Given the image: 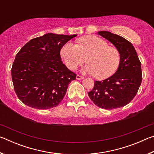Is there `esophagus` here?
<instances>
[{"mask_svg": "<svg viewBox=\"0 0 154 154\" xmlns=\"http://www.w3.org/2000/svg\"><path fill=\"white\" fill-rule=\"evenodd\" d=\"M76 79H79V80H81V79H84V77H83V76H81V75H77V77H76Z\"/></svg>", "mask_w": 154, "mask_h": 154, "instance_id": "34e87169", "label": "esophagus"}]
</instances>
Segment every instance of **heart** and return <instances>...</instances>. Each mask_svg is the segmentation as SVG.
Here are the masks:
<instances>
[{
    "instance_id": "obj_1",
    "label": "heart",
    "mask_w": 154,
    "mask_h": 154,
    "mask_svg": "<svg viewBox=\"0 0 154 154\" xmlns=\"http://www.w3.org/2000/svg\"><path fill=\"white\" fill-rule=\"evenodd\" d=\"M60 56L66 66L75 70L85 61L88 63L82 69L84 73L93 74L98 79H105L117 71L120 62V54L118 49L109 46L105 40L97 36L82 37L76 45L71 42L65 44Z\"/></svg>"
}]
</instances>
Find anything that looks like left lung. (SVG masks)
I'll return each instance as SVG.
<instances>
[{"label": "left lung", "instance_id": "obj_1", "mask_svg": "<svg viewBox=\"0 0 154 154\" xmlns=\"http://www.w3.org/2000/svg\"><path fill=\"white\" fill-rule=\"evenodd\" d=\"M98 34L118 49L120 62L112 76L103 81H95L88 96L100 108L122 107L134 98L141 84V64L134 46L126 38L108 31H99Z\"/></svg>", "mask_w": 154, "mask_h": 154}]
</instances>
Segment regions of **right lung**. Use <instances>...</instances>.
Returning a JSON list of instances; mask_svg holds the SVG:
<instances>
[{"mask_svg": "<svg viewBox=\"0 0 154 154\" xmlns=\"http://www.w3.org/2000/svg\"><path fill=\"white\" fill-rule=\"evenodd\" d=\"M77 35L47 33L32 38L17 54L11 68L17 97L37 109L58 106L77 75L62 63L60 50Z\"/></svg>", "mask_w": 154, "mask_h": 154, "instance_id": "obj_1", "label": "right lung"}]
</instances>
